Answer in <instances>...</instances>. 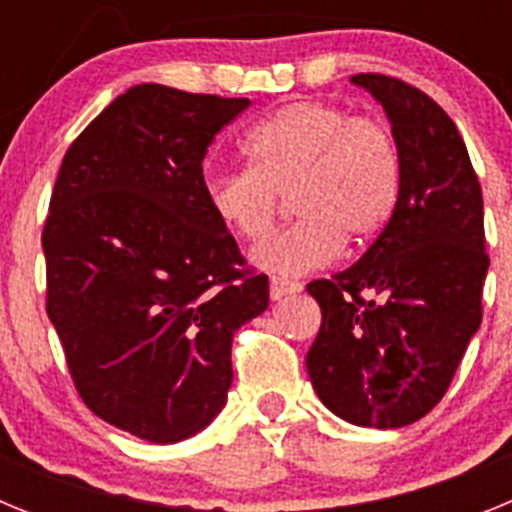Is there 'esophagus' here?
<instances>
[{"label": "esophagus", "instance_id": "34e87169", "mask_svg": "<svg viewBox=\"0 0 512 512\" xmlns=\"http://www.w3.org/2000/svg\"><path fill=\"white\" fill-rule=\"evenodd\" d=\"M300 289H302V284L295 282V279L271 277V282H269L271 300H282V297H287V295H297Z\"/></svg>", "mask_w": 512, "mask_h": 512}]
</instances>
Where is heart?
I'll use <instances>...</instances> for the list:
<instances>
[{
  "label": "heart",
  "mask_w": 512,
  "mask_h": 512,
  "mask_svg": "<svg viewBox=\"0 0 512 512\" xmlns=\"http://www.w3.org/2000/svg\"><path fill=\"white\" fill-rule=\"evenodd\" d=\"M243 153L246 169L205 176V200L217 223L256 243L289 194L297 220L253 251V264L277 277L330 264L343 241L369 243L395 215L402 158L395 133L379 117L302 99L251 128Z\"/></svg>",
  "instance_id": "b5f03b06"
}]
</instances>
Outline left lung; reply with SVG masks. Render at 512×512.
<instances>
[{
	"label": "left lung",
	"mask_w": 512,
	"mask_h": 512,
	"mask_svg": "<svg viewBox=\"0 0 512 512\" xmlns=\"http://www.w3.org/2000/svg\"><path fill=\"white\" fill-rule=\"evenodd\" d=\"M354 84L392 122L400 200L354 266L307 284L323 323L305 364L343 420L400 428L441 402L482 323V189L454 120L428 94L384 74H356Z\"/></svg>",
	"instance_id": "1"
}]
</instances>
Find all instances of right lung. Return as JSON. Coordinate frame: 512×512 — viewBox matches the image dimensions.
<instances>
[{"instance_id": "add662e5", "label": "right lung", "mask_w": 512, "mask_h": 512, "mask_svg": "<svg viewBox=\"0 0 512 512\" xmlns=\"http://www.w3.org/2000/svg\"><path fill=\"white\" fill-rule=\"evenodd\" d=\"M248 99L138 84L63 156L43 225L45 310L79 397L153 443L225 405L235 330L269 307V277L205 200L202 161Z\"/></svg>"}]
</instances>
